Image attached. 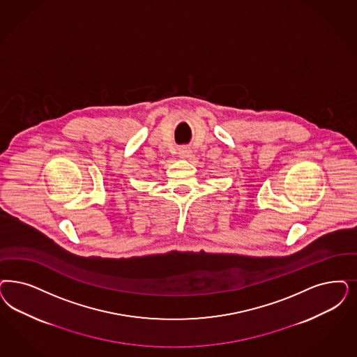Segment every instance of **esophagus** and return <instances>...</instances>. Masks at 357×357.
<instances>
[{"mask_svg":"<svg viewBox=\"0 0 357 357\" xmlns=\"http://www.w3.org/2000/svg\"><path fill=\"white\" fill-rule=\"evenodd\" d=\"M188 154H190V151H188V149H187V148L179 149V157H181V158H187V157H188Z\"/></svg>","mask_w":357,"mask_h":357,"instance_id":"esophagus-1","label":"esophagus"}]
</instances>
